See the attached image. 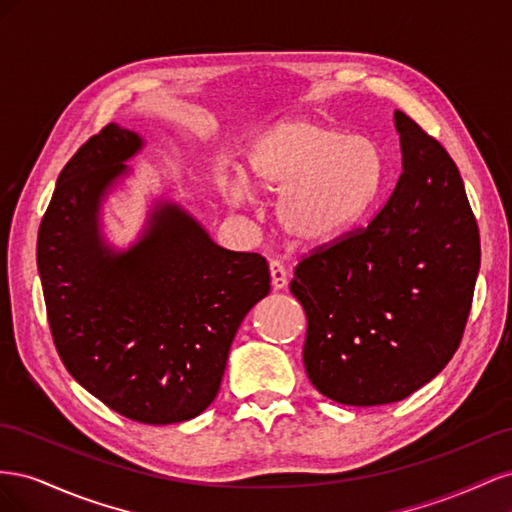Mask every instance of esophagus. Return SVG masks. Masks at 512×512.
Here are the masks:
<instances>
[{"instance_id":"1","label":"esophagus","mask_w":512,"mask_h":512,"mask_svg":"<svg viewBox=\"0 0 512 512\" xmlns=\"http://www.w3.org/2000/svg\"><path fill=\"white\" fill-rule=\"evenodd\" d=\"M269 271H271V284H273V288L275 290H284L288 286V273H286L282 262L280 260H271Z\"/></svg>"}]
</instances>
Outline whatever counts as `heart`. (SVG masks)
Segmentation results:
<instances>
[{
  "label": "heart",
  "mask_w": 512,
  "mask_h": 512,
  "mask_svg": "<svg viewBox=\"0 0 512 512\" xmlns=\"http://www.w3.org/2000/svg\"><path fill=\"white\" fill-rule=\"evenodd\" d=\"M386 173L384 153L363 134L294 117L262 132L245 156L243 175L222 183L226 203L241 207L252 190L277 196L275 222L305 250L331 245L374 207Z\"/></svg>",
  "instance_id": "obj_1"
}]
</instances>
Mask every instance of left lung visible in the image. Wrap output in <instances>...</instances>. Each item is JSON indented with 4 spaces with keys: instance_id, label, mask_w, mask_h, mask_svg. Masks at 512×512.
<instances>
[{
    "instance_id": "8db88e82",
    "label": "left lung",
    "mask_w": 512,
    "mask_h": 512,
    "mask_svg": "<svg viewBox=\"0 0 512 512\" xmlns=\"http://www.w3.org/2000/svg\"><path fill=\"white\" fill-rule=\"evenodd\" d=\"M401 175L389 203L356 235L294 269L307 316L303 363L344 406L406 399L451 361L480 267L478 226L446 149L393 115Z\"/></svg>"
}]
</instances>
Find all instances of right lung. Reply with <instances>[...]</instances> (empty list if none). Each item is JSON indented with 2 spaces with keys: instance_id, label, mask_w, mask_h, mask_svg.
Listing matches in <instances>:
<instances>
[{
  "instance_id": "1",
  "label": "right lung",
  "mask_w": 512,
  "mask_h": 512,
  "mask_svg": "<svg viewBox=\"0 0 512 512\" xmlns=\"http://www.w3.org/2000/svg\"><path fill=\"white\" fill-rule=\"evenodd\" d=\"M145 138L108 123L59 173L38 230V273L55 348L102 404L147 425L183 423L220 391L232 339L271 286L267 260L215 243L194 215L156 198L128 247L102 207Z\"/></svg>"
}]
</instances>
